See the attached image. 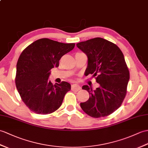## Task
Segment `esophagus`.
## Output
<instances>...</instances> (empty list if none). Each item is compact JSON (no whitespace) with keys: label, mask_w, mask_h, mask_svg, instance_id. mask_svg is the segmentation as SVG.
I'll return each mask as SVG.
<instances>
[{"label":"esophagus","mask_w":148,"mask_h":148,"mask_svg":"<svg viewBox=\"0 0 148 148\" xmlns=\"http://www.w3.org/2000/svg\"><path fill=\"white\" fill-rule=\"evenodd\" d=\"M80 86L78 84H73L71 86V90L73 91H77L80 90Z\"/></svg>","instance_id":"1"}]
</instances>
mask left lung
<instances>
[{
	"label": "left lung",
	"instance_id": "8db88e82",
	"mask_svg": "<svg viewBox=\"0 0 148 148\" xmlns=\"http://www.w3.org/2000/svg\"><path fill=\"white\" fill-rule=\"evenodd\" d=\"M88 58L87 75L93 74L99 87L92 91L87 85L82 87L90 95L88 100L80 105L89 116L103 117L121 106L127 94L129 71L119 47L101 38H95L76 44Z\"/></svg>",
	"mask_w": 148,
	"mask_h": 148
}]
</instances>
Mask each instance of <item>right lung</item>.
Instances as JSON below:
<instances>
[{
    "label": "right lung",
    "instance_id": "right-lung-1",
    "mask_svg": "<svg viewBox=\"0 0 148 148\" xmlns=\"http://www.w3.org/2000/svg\"><path fill=\"white\" fill-rule=\"evenodd\" d=\"M75 47L49 38H41L27 46L21 53L16 66V86L21 98L31 111L47 115L56 111L71 84L62 81L53 85L48 80L50 70Z\"/></svg>",
    "mask_w": 148,
    "mask_h": 148
}]
</instances>
